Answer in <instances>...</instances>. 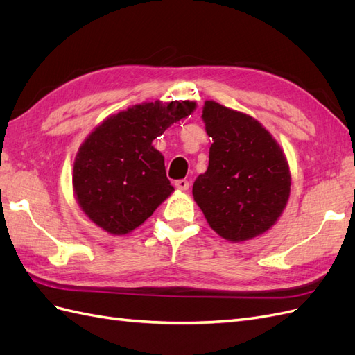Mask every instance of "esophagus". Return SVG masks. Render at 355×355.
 <instances>
[{
    "label": "esophagus",
    "instance_id": "1",
    "mask_svg": "<svg viewBox=\"0 0 355 355\" xmlns=\"http://www.w3.org/2000/svg\"><path fill=\"white\" fill-rule=\"evenodd\" d=\"M175 187L179 189V191H187L189 188V182L187 179H180V180H176L175 182Z\"/></svg>",
    "mask_w": 355,
    "mask_h": 355
}]
</instances>
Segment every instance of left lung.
I'll list each match as a JSON object with an SVG mask.
<instances>
[{
	"instance_id": "8db88e82",
	"label": "left lung",
	"mask_w": 355,
	"mask_h": 355,
	"mask_svg": "<svg viewBox=\"0 0 355 355\" xmlns=\"http://www.w3.org/2000/svg\"><path fill=\"white\" fill-rule=\"evenodd\" d=\"M201 118L213 144L192 196L222 239L252 240L270 230L286 207L292 184L286 155L250 115L206 101Z\"/></svg>"
}]
</instances>
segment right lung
I'll return each instance as SVG.
<instances>
[{"mask_svg": "<svg viewBox=\"0 0 355 355\" xmlns=\"http://www.w3.org/2000/svg\"><path fill=\"white\" fill-rule=\"evenodd\" d=\"M196 106L189 101L145 102L96 127L81 144L72 170L73 194L85 216L112 235L141 227L175 191L153 141Z\"/></svg>", "mask_w": 355, "mask_h": 355, "instance_id": "right-lung-1", "label": "right lung"}]
</instances>
